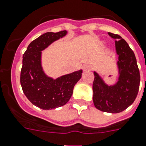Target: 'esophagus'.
<instances>
[{
    "label": "esophagus",
    "instance_id": "1",
    "mask_svg": "<svg viewBox=\"0 0 146 146\" xmlns=\"http://www.w3.org/2000/svg\"><path fill=\"white\" fill-rule=\"evenodd\" d=\"M92 70V66L89 64H85L83 66V70L84 71H89Z\"/></svg>",
    "mask_w": 146,
    "mask_h": 146
}]
</instances>
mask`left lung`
Masks as SVG:
<instances>
[{"label":"left lung","instance_id":"1","mask_svg":"<svg viewBox=\"0 0 146 146\" xmlns=\"http://www.w3.org/2000/svg\"><path fill=\"white\" fill-rule=\"evenodd\" d=\"M115 40L118 79L115 84L109 85L97 72H94L93 102L95 107L103 112L118 113L126 110L137 98L140 75L137 59L127 42L118 34L108 33Z\"/></svg>","mask_w":146,"mask_h":146}]
</instances>
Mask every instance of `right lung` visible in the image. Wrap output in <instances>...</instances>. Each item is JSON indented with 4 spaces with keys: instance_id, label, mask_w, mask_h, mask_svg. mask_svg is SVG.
Masks as SVG:
<instances>
[{
    "instance_id": "1",
    "label": "right lung",
    "mask_w": 146,
    "mask_h": 146,
    "mask_svg": "<svg viewBox=\"0 0 146 146\" xmlns=\"http://www.w3.org/2000/svg\"><path fill=\"white\" fill-rule=\"evenodd\" d=\"M67 34V31L45 33L33 40L23 54L20 75L22 91L31 104L42 110H52L65 105L82 77V70L55 79L48 76L42 70V51Z\"/></svg>"
}]
</instances>
